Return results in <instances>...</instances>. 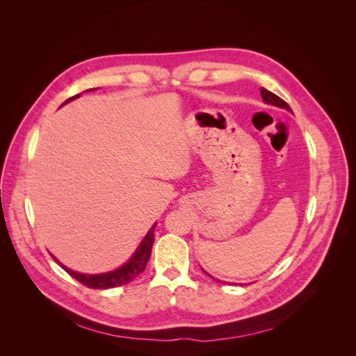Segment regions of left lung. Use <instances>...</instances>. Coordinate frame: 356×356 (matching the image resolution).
I'll return each mask as SVG.
<instances>
[{"mask_svg":"<svg viewBox=\"0 0 356 356\" xmlns=\"http://www.w3.org/2000/svg\"><path fill=\"white\" fill-rule=\"evenodd\" d=\"M260 92H261V98H263V101H264V102H267V104H272V105H275V106H281V108H285V110L291 111L289 105H288L284 99L279 98L277 95H275V93H272V92L266 90L264 88H261V90H260ZM215 281H217V279H215Z\"/></svg>","mask_w":356,"mask_h":356,"instance_id":"left-lung-1","label":"left lung"}]
</instances>
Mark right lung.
Wrapping results in <instances>:
<instances>
[{
    "mask_svg": "<svg viewBox=\"0 0 356 356\" xmlns=\"http://www.w3.org/2000/svg\"><path fill=\"white\" fill-rule=\"evenodd\" d=\"M79 96L80 95L72 96V98L65 101V104L75 99V98H79ZM154 227H156V225H153L152 230L147 233L144 241L141 242V245H139V248H138L136 252L134 254L131 260H129L123 267L117 268V270H114V272L102 273V275H81V273L70 270V268H67L65 266H62V268L65 272H68L75 279V281H79L80 284L86 285L88 288L106 289V288H115V286L126 285L131 281H134V279L138 275H141L145 270L147 263L149 260V255H152V248H153V242H154V233H153ZM53 258H55V257H53ZM55 260H56V258H55Z\"/></svg>",
    "mask_w": 356,
    "mask_h": 356,
    "instance_id": "add662e5",
    "label": "right lung"
}]
</instances>
